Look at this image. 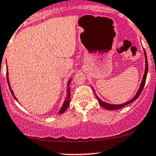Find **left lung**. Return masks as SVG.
Masks as SVG:
<instances>
[{"label":"left lung","instance_id":"obj_1","mask_svg":"<svg viewBox=\"0 0 156 156\" xmlns=\"http://www.w3.org/2000/svg\"><path fill=\"white\" fill-rule=\"evenodd\" d=\"M144 54H145V58H146V67H145V73H144V75L143 80H142L141 85H140L139 90H138V91L136 93V95H135V97L133 98L132 99V100L126 102V103H124V104H119V105H114V104H109L105 103V102H104V101H101L100 99H99L96 96L98 101V103L100 104V105L102 107H104V108H105V109H109V110H115V109H119L122 108V107H125V106L127 105V104H130L131 102H133V101H136V99L138 98V97H139V95H141L142 90H143L144 87L145 82H146V79H147V71H148V62H147V55H146V52H145V51H144Z\"/></svg>","mask_w":156,"mask_h":156}]
</instances>
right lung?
Instances as JSON below:
<instances>
[{
  "label": "right lung",
  "mask_w": 156,
  "mask_h": 156,
  "mask_svg": "<svg viewBox=\"0 0 156 156\" xmlns=\"http://www.w3.org/2000/svg\"><path fill=\"white\" fill-rule=\"evenodd\" d=\"M6 75H8V72H6ZM6 78H7V82H8V83H9L8 75H6ZM70 82H71V80H69V83H68L67 86H69ZM9 90H10V92H11L12 95L13 96H14V98H15V100H17V98L15 97L14 94H13V92H12V89H11V87H10L9 84ZM68 92H68L67 98H66V100H65L64 103V104H63V106H62V107H61V109H60V111H59V112H58L59 114H63V113H64L65 111L66 110V109L68 108V107H69V103H70V92H69V90H68Z\"/></svg>",
  "instance_id": "add662e5"
}]
</instances>
